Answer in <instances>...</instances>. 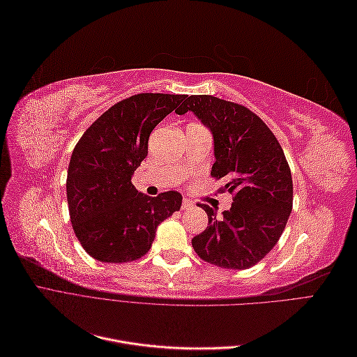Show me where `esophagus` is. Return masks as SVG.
Listing matches in <instances>:
<instances>
[{
  "instance_id": "esophagus-1",
  "label": "esophagus",
  "mask_w": 357,
  "mask_h": 357,
  "mask_svg": "<svg viewBox=\"0 0 357 357\" xmlns=\"http://www.w3.org/2000/svg\"><path fill=\"white\" fill-rule=\"evenodd\" d=\"M190 207H193V202H192L190 199H188V198L183 199V202H181V208H183V210H188V208H190Z\"/></svg>"
}]
</instances>
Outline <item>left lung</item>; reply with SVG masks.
<instances>
[{
	"instance_id": "left-lung-1",
	"label": "left lung",
	"mask_w": 357,
	"mask_h": 357,
	"mask_svg": "<svg viewBox=\"0 0 357 357\" xmlns=\"http://www.w3.org/2000/svg\"><path fill=\"white\" fill-rule=\"evenodd\" d=\"M193 112L214 137L211 177L226 180L229 210L198 204L208 215L207 229L193 236L202 261L247 269L273 250L294 207V183L284 152L271 129L247 107L211 95H190L178 114Z\"/></svg>"
}]
</instances>
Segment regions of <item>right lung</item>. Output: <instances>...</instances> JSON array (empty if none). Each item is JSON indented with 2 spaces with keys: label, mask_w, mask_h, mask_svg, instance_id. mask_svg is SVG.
<instances>
[{
  "label": "right lung",
  "mask_w": 357,
  "mask_h": 357,
  "mask_svg": "<svg viewBox=\"0 0 357 357\" xmlns=\"http://www.w3.org/2000/svg\"><path fill=\"white\" fill-rule=\"evenodd\" d=\"M186 95L137 93L112 105L75 144L67 201L75 236L88 255L109 264L132 262L152 247L156 228L181 207L176 190L152 198L131 183L147 156L155 126Z\"/></svg>",
  "instance_id": "obj_1"
}]
</instances>
